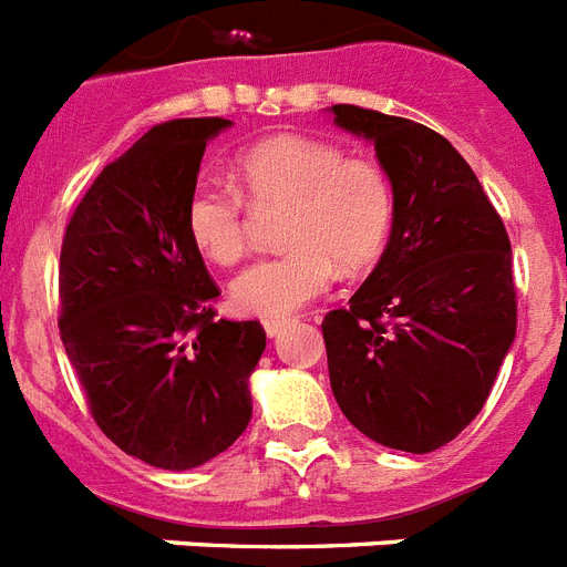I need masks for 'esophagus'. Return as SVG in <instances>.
Instances as JSON below:
<instances>
[{
	"instance_id": "1",
	"label": "esophagus",
	"mask_w": 567,
	"mask_h": 567,
	"mask_svg": "<svg viewBox=\"0 0 567 567\" xmlns=\"http://www.w3.org/2000/svg\"><path fill=\"white\" fill-rule=\"evenodd\" d=\"M287 324H289L287 318H266V321H264V330H266V333H269V336H278L280 330H284V327H287Z\"/></svg>"
}]
</instances>
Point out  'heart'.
<instances>
[{
	"instance_id": "obj_1",
	"label": "heart",
	"mask_w": 567,
	"mask_h": 567,
	"mask_svg": "<svg viewBox=\"0 0 567 567\" xmlns=\"http://www.w3.org/2000/svg\"><path fill=\"white\" fill-rule=\"evenodd\" d=\"M231 185L199 182L185 203V228L210 264L234 266L246 255V200L280 208L287 251L243 269L231 284L234 310L287 318L324 295L336 269L362 272L382 255L394 226V188L371 158L344 156L339 144L284 133L237 158Z\"/></svg>"
}]
</instances>
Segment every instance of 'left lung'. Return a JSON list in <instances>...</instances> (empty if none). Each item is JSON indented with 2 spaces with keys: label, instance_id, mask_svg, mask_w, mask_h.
I'll return each instance as SVG.
<instances>
[{
  "label": "left lung",
  "instance_id": "8db88e82",
  "mask_svg": "<svg viewBox=\"0 0 567 567\" xmlns=\"http://www.w3.org/2000/svg\"><path fill=\"white\" fill-rule=\"evenodd\" d=\"M330 112L373 144L394 188L377 269L321 321L330 385L364 437L425 455L478 417L516 339L507 228L441 133L353 104Z\"/></svg>",
  "mask_w": 567,
  "mask_h": 567
}]
</instances>
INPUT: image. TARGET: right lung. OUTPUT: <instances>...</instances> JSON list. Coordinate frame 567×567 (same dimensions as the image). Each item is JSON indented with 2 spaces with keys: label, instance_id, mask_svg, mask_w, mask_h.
I'll list each match as a JSON object with an SVG mask.
<instances>
[{
  "label": "right lung",
  "instance_id": "1",
  "mask_svg": "<svg viewBox=\"0 0 567 567\" xmlns=\"http://www.w3.org/2000/svg\"><path fill=\"white\" fill-rule=\"evenodd\" d=\"M226 118L156 124L101 171L60 251V339L97 429L158 470H194L251 420L260 321L217 318L185 228L205 144Z\"/></svg>",
  "mask_w": 567,
  "mask_h": 567
}]
</instances>
